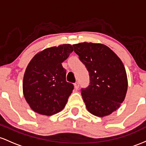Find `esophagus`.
<instances>
[{
    "instance_id": "34e87169",
    "label": "esophagus",
    "mask_w": 146,
    "mask_h": 146,
    "mask_svg": "<svg viewBox=\"0 0 146 146\" xmlns=\"http://www.w3.org/2000/svg\"><path fill=\"white\" fill-rule=\"evenodd\" d=\"M78 88H79V83H78V82H77V83H74V88H75V89L78 90Z\"/></svg>"
}]
</instances>
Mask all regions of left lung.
Wrapping results in <instances>:
<instances>
[{"mask_svg":"<svg viewBox=\"0 0 146 146\" xmlns=\"http://www.w3.org/2000/svg\"><path fill=\"white\" fill-rule=\"evenodd\" d=\"M74 52L89 72L90 85L81 95L91 114L103 117L120 107L127 90L125 69L120 58L104 44L81 42Z\"/></svg>","mask_w":146,"mask_h":146,"instance_id":"obj_1","label":"left lung"}]
</instances>
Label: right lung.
I'll return each mask as SVG.
<instances>
[{"instance_id": "obj_1", "label": "right lung", "mask_w": 146, "mask_h": 146, "mask_svg": "<svg viewBox=\"0 0 146 146\" xmlns=\"http://www.w3.org/2000/svg\"><path fill=\"white\" fill-rule=\"evenodd\" d=\"M73 50L70 44L49 47L30 60L24 74L23 90L34 112L51 116L64 108L74 86L66 81V70L62 63Z\"/></svg>"}]
</instances>
